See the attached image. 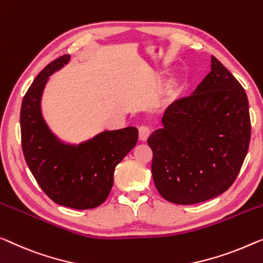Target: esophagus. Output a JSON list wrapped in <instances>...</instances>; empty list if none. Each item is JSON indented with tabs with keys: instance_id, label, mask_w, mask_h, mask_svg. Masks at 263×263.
Wrapping results in <instances>:
<instances>
[{
	"instance_id": "obj_1",
	"label": "esophagus",
	"mask_w": 263,
	"mask_h": 263,
	"mask_svg": "<svg viewBox=\"0 0 263 263\" xmlns=\"http://www.w3.org/2000/svg\"><path fill=\"white\" fill-rule=\"evenodd\" d=\"M151 133V127L148 125H140L139 126V138L140 140H146Z\"/></svg>"
}]
</instances>
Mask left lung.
Instances as JSON below:
<instances>
[{"instance_id": "obj_1", "label": "left lung", "mask_w": 263, "mask_h": 263, "mask_svg": "<svg viewBox=\"0 0 263 263\" xmlns=\"http://www.w3.org/2000/svg\"><path fill=\"white\" fill-rule=\"evenodd\" d=\"M210 68L190 96L165 109L163 127L147 139L155 185L176 204H196L228 190L248 152L245 89L215 57Z\"/></svg>"}]
</instances>
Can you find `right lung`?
I'll return each instance as SVG.
<instances>
[{
  "instance_id": "obj_1",
  "label": "right lung",
  "mask_w": 263,
  "mask_h": 263,
  "mask_svg": "<svg viewBox=\"0 0 263 263\" xmlns=\"http://www.w3.org/2000/svg\"><path fill=\"white\" fill-rule=\"evenodd\" d=\"M69 60L70 55L60 57L35 78L22 100L20 125L27 165L41 189L57 204L84 210L107 198L116 166L136 146L138 130H105L78 144L64 142L50 130L42 96L49 77Z\"/></svg>"
}]
</instances>
